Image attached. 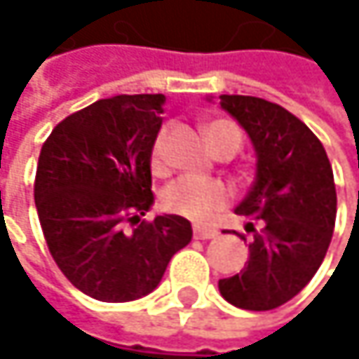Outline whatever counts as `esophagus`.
<instances>
[{"mask_svg":"<svg viewBox=\"0 0 359 359\" xmlns=\"http://www.w3.org/2000/svg\"><path fill=\"white\" fill-rule=\"evenodd\" d=\"M194 234H196V239H215V237H217V228H211V226H196V228H194Z\"/></svg>","mask_w":359,"mask_h":359,"instance_id":"1","label":"esophagus"}]
</instances>
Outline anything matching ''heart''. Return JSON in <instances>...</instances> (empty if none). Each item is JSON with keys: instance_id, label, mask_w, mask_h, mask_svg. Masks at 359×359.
I'll return each mask as SVG.
<instances>
[{"instance_id": "b5f03b06", "label": "heart", "mask_w": 359, "mask_h": 359, "mask_svg": "<svg viewBox=\"0 0 359 359\" xmlns=\"http://www.w3.org/2000/svg\"><path fill=\"white\" fill-rule=\"evenodd\" d=\"M237 129L232 122L226 120H215L206 127L211 144L215 146L228 131ZM239 131V129H237ZM150 168L155 174H165L168 172V157H165V131H161L155 137L153 150H150ZM230 187L217 178H202V176H181L172 181L163 194H161V204L163 209L181 215L187 219L196 222H209L215 217L230 200Z\"/></svg>"}]
</instances>
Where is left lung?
I'll list each match as a JSON object with an SVG mask.
<instances>
[{"instance_id":"8db88e82","label":"left lung","mask_w":359,"mask_h":359,"mask_svg":"<svg viewBox=\"0 0 359 359\" xmlns=\"http://www.w3.org/2000/svg\"><path fill=\"white\" fill-rule=\"evenodd\" d=\"M219 105L256 150V181L234 209L248 217L254 241L248 265L219 280V293L243 310H273L302 291L327 254L336 224L334 172L319 137L284 107L241 94H222Z\"/></svg>"}]
</instances>
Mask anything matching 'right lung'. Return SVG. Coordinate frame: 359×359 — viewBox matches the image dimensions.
Wrapping results in <instances>:
<instances>
[{"label":"right lung","instance_id":"add662e5","mask_svg":"<svg viewBox=\"0 0 359 359\" xmlns=\"http://www.w3.org/2000/svg\"><path fill=\"white\" fill-rule=\"evenodd\" d=\"M163 94H120L66 116L43 144L34 200L60 271L99 302H133L159 286L191 241L181 215L142 219L153 206L150 150Z\"/></svg>","mask_w":359,"mask_h":359}]
</instances>
